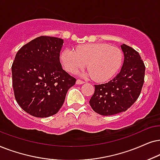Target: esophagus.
<instances>
[{"label": "esophagus", "instance_id": "34e87169", "mask_svg": "<svg viewBox=\"0 0 160 160\" xmlns=\"http://www.w3.org/2000/svg\"><path fill=\"white\" fill-rule=\"evenodd\" d=\"M83 83H85V82L82 81V80H77L76 84H78V85H81V84H83Z\"/></svg>", "mask_w": 160, "mask_h": 160}]
</instances>
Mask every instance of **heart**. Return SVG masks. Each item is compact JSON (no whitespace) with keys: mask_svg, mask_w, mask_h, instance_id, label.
I'll use <instances>...</instances> for the list:
<instances>
[{"mask_svg":"<svg viewBox=\"0 0 160 160\" xmlns=\"http://www.w3.org/2000/svg\"><path fill=\"white\" fill-rule=\"evenodd\" d=\"M122 52L116 47L104 43H91L78 46L75 50L67 48L61 52V63L69 72L84 68L90 69L84 75L92 77L98 82L109 80L116 73L122 63Z\"/></svg>","mask_w":160,"mask_h":160,"instance_id":"heart-1","label":"heart"}]
</instances>
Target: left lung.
Returning a JSON list of instances; mask_svg holds the SVG:
<instances>
[{
	"label": "left lung",
	"instance_id": "left-lung-1",
	"mask_svg": "<svg viewBox=\"0 0 160 160\" xmlns=\"http://www.w3.org/2000/svg\"><path fill=\"white\" fill-rule=\"evenodd\" d=\"M121 48L124 60L120 72L107 83L95 85L89 101L92 109L102 116L126 111L138 99L144 82L146 68L139 53L125 44Z\"/></svg>",
	"mask_w": 160,
	"mask_h": 160
}]
</instances>
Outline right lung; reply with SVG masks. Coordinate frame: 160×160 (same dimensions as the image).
<instances>
[{
    "label": "right lung",
    "mask_w": 160,
    "mask_h": 160,
    "mask_svg": "<svg viewBox=\"0 0 160 160\" xmlns=\"http://www.w3.org/2000/svg\"><path fill=\"white\" fill-rule=\"evenodd\" d=\"M63 40L39 37L22 46L12 66L16 101L31 116L46 118L62 107L76 79L62 69L60 52Z\"/></svg>",
    "instance_id": "obj_1"
}]
</instances>
